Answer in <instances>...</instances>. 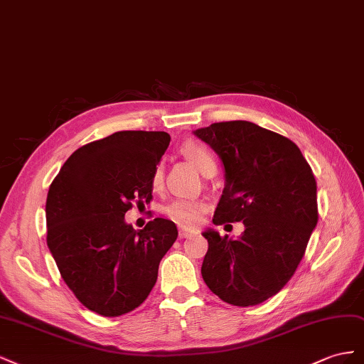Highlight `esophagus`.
<instances>
[{"mask_svg":"<svg viewBox=\"0 0 364 364\" xmlns=\"http://www.w3.org/2000/svg\"><path fill=\"white\" fill-rule=\"evenodd\" d=\"M178 235H180V237H189L192 235V232L188 230V228H180Z\"/></svg>","mask_w":364,"mask_h":364,"instance_id":"obj_1","label":"esophagus"}]
</instances>
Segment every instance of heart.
Returning a JSON list of instances; mask_svg holds the SVG:
<instances>
[{
	"label": "heart",
	"mask_w": 364,
	"mask_h": 364,
	"mask_svg": "<svg viewBox=\"0 0 364 364\" xmlns=\"http://www.w3.org/2000/svg\"><path fill=\"white\" fill-rule=\"evenodd\" d=\"M183 152L188 159L193 161V164L201 172H204L209 166L215 164L210 151L200 143L188 141L183 146ZM163 181V166L159 164L152 175V184L160 186ZM207 210V203L203 200H193V198H175L166 205V215H168L172 221L178 223L181 225H195L201 221L203 215Z\"/></svg>",
	"instance_id": "1"
}]
</instances>
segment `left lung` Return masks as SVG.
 Returning a JSON list of instances; mask_svg holds the SVG:
<instances>
[{
  "instance_id": "1",
  "label": "left lung",
  "mask_w": 364,
  "mask_h": 364,
  "mask_svg": "<svg viewBox=\"0 0 364 364\" xmlns=\"http://www.w3.org/2000/svg\"><path fill=\"white\" fill-rule=\"evenodd\" d=\"M195 136L224 164V191L213 224L242 221L237 240L209 228L201 274L235 306L262 304L282 289L305 255L317 225V184L289 139L245 120L212 123Z\"/></svg>"
}]
</instances>
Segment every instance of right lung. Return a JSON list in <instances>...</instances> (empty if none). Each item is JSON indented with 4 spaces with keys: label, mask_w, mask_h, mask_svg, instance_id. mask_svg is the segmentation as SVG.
I'll list each match as a JSON object with an SVG mask.
<instances>
[{
    "label": "right lung",
    "mask_w": 364,
    "mask_h": 364,
    "mask_svg": "<svg viewBox=\"0 0 364 364\" xmlns=\"http://www.w3.org/2000/svg\"><path fill=\"white\" fill-rule=\"evenodd\" d=\"M169 141L163 131L114 132L73 152L50 184V253L79 302L100 316L127 314L146 300L178 236L163 218L143 230L124 221L134 201L152 200V175Z\"/></svg>",
    "instance_id": "obj_1"
}]
</instances>
